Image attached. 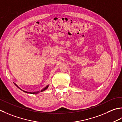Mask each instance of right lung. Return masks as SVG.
Here are the masks:
<instances>
[{
  "label": "right lung",
  "mask_w": 122,
  "mask_h": 122,
  "mask_svg": "<svg viewBox=\"0 0 122 122\" xmlns=\"http://www.w3.org/2000/svg\"><path fill=\"white\" fill-rule=\"evenodd\" d=\"M15 84V83H14ZM15 85L17 87H18V86H17V85H16V84H15ZM48 85H47L46 87L45 88H44V89H42V90L41 91V92H43V91H44L45 90H46V89L47 88H48ZM19 88V87H18ZM20 89H21V90L22 91H23V92H25V93H30V94H38L39 92H40L41 91H38V92H26V91H23V90H22V89H20V88H19Z\"/></svg>",
  "instance_id": "add662e5"
}]
</instances>
